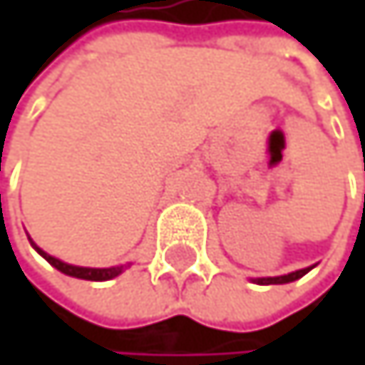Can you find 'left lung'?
<instances>
[{"instance_id": "obj_1", "label": "left lung", "mask_w": 365, "mask_h": 365, "mask_svg": "<svg viewBox=\"0 0 365 365\" xmlns=\"http://www.w3.org/2000/svg\"><path fill=\"white\" fill-rule=\"evenodd\" d=\"M313 267H307V269H298V272H291L287 276H274V278H254L256 284H287V282H293V280H298L302 278L304 274H309Z\"/></svg>"}]
</instances>
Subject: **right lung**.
I'll return each instance as SVG.
<instances>
[{
  "label": "right lung",
  "instance_id": "right-lung-1",
  "mask_svg": "<svg viewBox=\"0 0 365 365\" xmlns=\"http://www.w3.org/2000/svg\"><path fill=\"white\" fill-rule=\"evenodd\" d=\"M30 243H32V238H30ZM32 247L43 256L52 267H56L61 274H65V276H74V278H81V280H93V282H105V280H111V278H115V276H120L122 272H124V267L127 264H118V267H107V269H93V267H76V264H67V262H63V260H58V258H54V256H50V254H46L43 250H41L36 243H32Z\"/></svg>",
  "mask_w": 365,
  "mask_h": 365
}]
</instances>
